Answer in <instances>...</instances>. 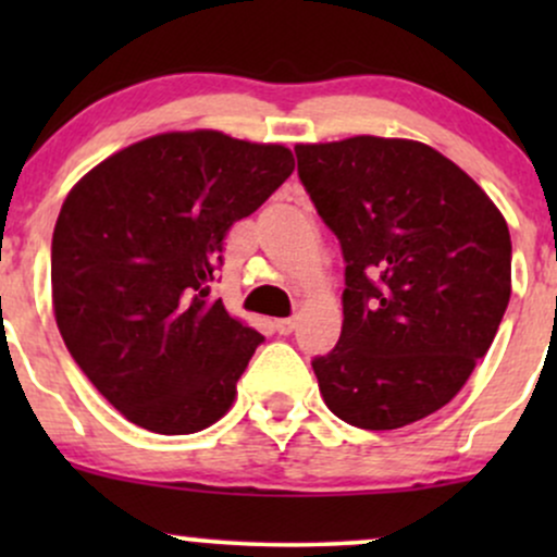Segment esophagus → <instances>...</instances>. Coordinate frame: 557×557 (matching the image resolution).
<instances>
[{
  "instance_id": "34e87169",
  "label": "esophagus",
  "mask_w": 557,
  "mask_h": 557,
  "mask_svg": "<svg viewBox=\"0 0 557 557\" xmlns=\"http://www.w3.org/2000/svg\"><path fill=\"white\" fill-rule=\"evenodd\" d=\"M274 330H277V335H290V332L296 330V319H274Z\"/></svg>"
}]
</instances>
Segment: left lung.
I'll list each match as a JSON object with an SVG mask.
<instances>
[{
    "mask_svg": "<svg viewBox=\"0 0 557 557\" xmlns=\"http://www.w3.org/2000/svg\"><path fill=\"white\" fill-rule=\"evenodd\" d=\"M298 177L345 259L343 332L311 361L337 419L398 430L440 411L510 300V233L432 146L356 136L296 146Z\"/></svg>",
    "mask_w": 557,
    "mask_h": 557,
    "instance_id": "8db88e82",
    "label": "left lung"
}]
</instances>
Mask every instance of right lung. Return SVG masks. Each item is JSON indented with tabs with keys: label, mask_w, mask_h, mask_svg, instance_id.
Here are the masks:
<instances>
[{
	"label": "right lung",
	"mask_w": 557,
	"mask_h": 557,
	"mask_svg": "<svg viewBox=\"0 0 557 557\" xmlns=\"http://www.w3.org/2000/svg\"><path fill=\"white\" fill-rule=\"evenodd\" d=\"M293 168L277 144L162 133L104 159L67 194L52 238L57 327L127 421L194 434L233 406L264 337L209 293L227 230Z\"/></svg>",
	"instance_id": "obj_1"
}]
</instances>
